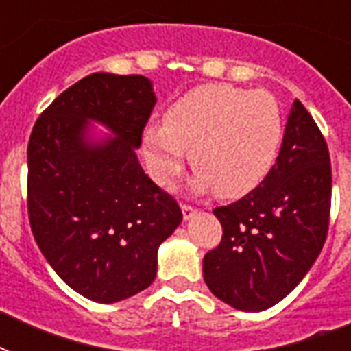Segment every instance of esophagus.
Returning a JSON list of instances; mask_svg holds the SVG:
<instances>
[{"label": "esophagus", "mask_w": 351, "mask_h": 351, "mask_svg": "<svg viewBox=\"0 0 351 351\" xmlns=\"http://www.w3.org/2000/svg\"><path fill=\"white\" fill-rule=\"evenodd\" d=\"M182 215H184V220H189L197 215V209L193 206H187V204H182Z\"/></svg>", "instance_id": "esophagus-1"}]
</instances>
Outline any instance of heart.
Returning <instances> with one entry per match:
<instances>
[{
    "instance_id": "heart-1",
    "label": "heart",
    "mask_w": 351,
    "mask_h": 351,
    "mask_svg": "<svg viewBox=\"0 0 351 351\" xmlns=\"http://www.w3.org/2000/svg\"><path fill=\"white\" fill-rule=\"evenodd\" d=\"M282 134V112L271 93L209 84L178 98L165 111L164 125L145 127L143 151L162 186L175 182L191 149L193 187L240 198L271 171Z\"/></svg>"
}]
</instances>
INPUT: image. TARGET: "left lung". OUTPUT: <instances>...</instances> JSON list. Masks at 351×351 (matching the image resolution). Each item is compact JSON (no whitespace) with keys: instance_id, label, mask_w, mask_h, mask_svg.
Here are the masks:
<instances>
[{"instance_id":"obj_1","label":"left lung","mask_w":351,"mask_h":351,"mask_svg":"<svg viewBox=\"0 0 351 351\" xmlns=\"http://www.w3.org/2000/svg\"><path fill=\"white\" fill-rule=\"evenodd\" d=\"M332 208L326 140L299 100L289 111L277 162L237 202L215 208L222 240L204 256L215 297L242 311L282 300L321 253Z\"/></svg>"}]
</instances>
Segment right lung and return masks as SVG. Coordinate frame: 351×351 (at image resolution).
Listing matches in <instances>:
<instances>
[{
	"label": "right lung",
	"instance_id": "obj_1",
	"mask_svg": "<svg viewBox=\"0 0 351 351\" xmlns=\"http://www.w3.org/2000/svg\"><path fill=\"white\" fill-rule=\"evenodd\" d=\"M156 96L140 74L95 73L36 120L27 162L30 230L52 269L87 299L111 304L156 277L158 245L182 209L136 158ZM87 119L117 136L86 142Z\"/></svg>",
	"mask_w": 351,
	"mask_h": 351
}]
</instances>
